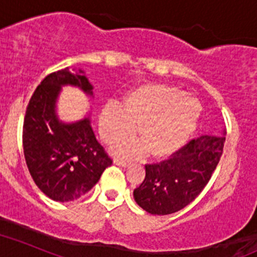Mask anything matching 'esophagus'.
<instances>
[{"instance_id":"obj_1","label":"esophagus","mask_w":257,"mask_h":257,"mask_svg":"<svg viewBox=\"0 0 257 257\" xmlns=\"http://www.w3.org/2000/svg\"><path fill=\"white\" fill-rule=\"evenodd\" d=\"M113 163L117 166H122V167H125V166L129 165V161H125V159H121V158H115L113 159Z\"/></svg>"}]
</instances>
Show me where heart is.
Returning a JSON list of instances; mask_svg holds the SVG:
<instances>
[{"label":"heart","mask_w":257,"mask_h":257,"mask_svg":"<svg viewBox=\"0 0 257 257\" xmlns=\"http://www.w3.org/2000/svg\"><path fill=\"white\" fill-rule=\"evenodd\" d=\"M201 104L196 98L185 96L175 86L146 85L131 92L124 109L108 103L100 115V133L108 142L133 135L136 125L142 140H131L120 145L118 152L140 157L152 150L155 157H167L188 141L197 126Z\"/></svg>","instance_id":"1"}]
</instances>
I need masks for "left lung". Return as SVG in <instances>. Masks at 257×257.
<instances>
[{
  "label": "left lung",
  "mask_w": 257,
  "mask_h": 257,
  "mask_svg": "<svg viewBox=\"0 0 257 257\" xmlns=\"http://www.w3.org/2000/svg\"><path fill=\"white\" fill-rule=\"evenodd\" d=\"M225 140V136H202L191 140L169 159L145 165V179L133 191L136 202L150 214L158 215L185 208L212 178Z\"/></svg>",
  "instance_id": "left-lung-1"
}]
</instances>
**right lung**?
I'll return each mask as SVG.
<instances>
[{"instance_id": "add662e5", "label": "right lung", "mask_w": 257, "mask_h": 257, "mask_svg": "<svg viewBox=\"0 0 257 257\" xmlns=\"http://www.w3.org/2000/svg\"><path fill=\"white\" fill-rule=\"evenodd\" d=\"M64 85L92 94L85 75L72 74L68 68L51 73L32 94L23 121V152L30 174L45 196L60 202L87 193L112 165L92 132L90 118L73 124L59 121L56 99Z\"/></svg>"}]
</instances>
